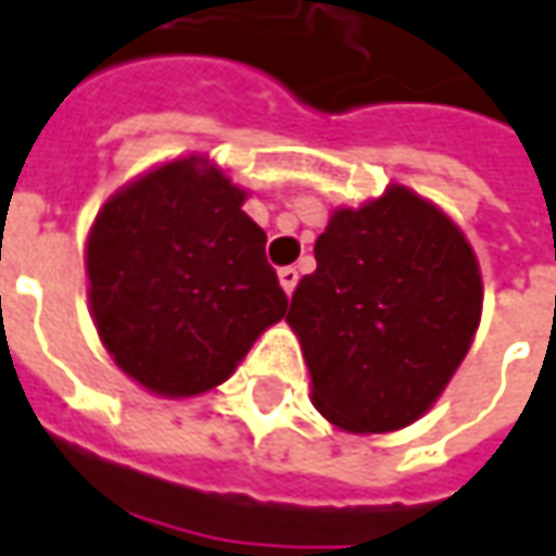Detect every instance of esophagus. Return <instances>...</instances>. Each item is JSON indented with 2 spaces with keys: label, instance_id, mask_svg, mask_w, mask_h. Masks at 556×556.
Masks as SVG:
<instances>
[{
  "label": "esophagus",
  "instance_id": "obj_1",
  "mask_svg": "<svg viewBox=\"0 0 556 556\" xmlns=\"http://www.w3.org/2000/svg\"><path fill=\"white\" fill-rule=\"evenodd\" d=\"M278 281L285 287V293L290 296L293 290H296V281H300V271L293 269V266H285V269H278Z\"/></svg>",
  "mask_w": 556,
  "mask_h": 556
}]
</instances>
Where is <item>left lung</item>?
I'll list each match as a JSON object with an SVG mask.
<instances>
[{
  "instance_id": "left-lung-1",
  "label": "left lung",
  "mask_w": 556,
  "mask_h": 556,
  "mask_svg": "<svg viewBox=\"0 0 556 556\" xmlns=\"http://www.w3.org/2000/svg\"><path fill=\"white\" fill-rule=\"evenodd\" d=\"M315 260L287 312L312 404L349 434L413 426L438 404L480 327L471 241L434 201L389 182L382 195L330 214Z\"/></svg>"
}]
</instances>
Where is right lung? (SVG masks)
Here are the masks:
<instances>
[{"mask_svg": "<svg viewBox=\"0 0 556 556\" xmlns=\"http://www.w3.org/2000/svg\"><path fill=\"white\" fill-rule=\"evenodd\" d=\"M248 189L211 155H177L115 189L85 241L91 321L149 394L199 397L287 312Z\"/></svg>", "mask_w": 556, "mask_h": 556, "instance_id": "add662e5", "label": "right lung"}]
</instances>
